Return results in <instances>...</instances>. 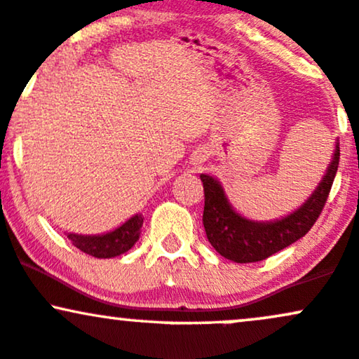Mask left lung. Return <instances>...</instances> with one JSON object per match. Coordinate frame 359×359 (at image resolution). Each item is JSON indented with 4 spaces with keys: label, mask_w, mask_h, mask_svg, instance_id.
<instances>
[{
    "label": "left lung",
    "mask_w": 359,
    "mask_h": 359,
    "mask_svg": "<svg viewBox=\"0 0 359 359\" xmlns=\"http://www.w3.org/2000/svg\"><path fill=\"white\" fill-rule=\"evenodd\" d=\"M339 165V143L332 160L309 199L298 210L274 222H254L233 210L218 179L201 173L204 187L203 224L215 250L224 259L247 264L259 262L300 240L317 222L329 198Z\"/></svg>",
    "instance_id": "1"
}]
</instances>
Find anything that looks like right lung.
Wrapping results in <instances>:
<instances>
[{"instance_id":"add662e5","label":"right lung","mask_w":359,"mask_h":359,"mask_svg":"<svg viewBox=\"0 0 359 359\" xmlns=\"http://www.w3.org/2000/svg\"><path fill=\"white\" fill-rule=\"evenodd\" d=\"M141 226H143V215H135L116 230L107 231L104 235L66 233V237L73 242L76 249L85 254L93 255L97 259H110L124 254L135 245L140 240Z\"/></svg>"}]
</instances>
